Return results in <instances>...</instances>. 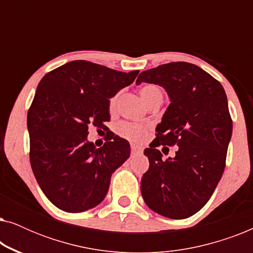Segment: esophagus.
Returning <instances> with one entry per match:
<instances>
[{
  "instance_id": "esophagus-1",
  "label": "esophagus",
  "mask_w": 253,
  "mask_h": 253,
  "mask_svg": "<svg viewBox=\"0 0 253 253\" xmlns=\"http://www.w3.org/2000/svg\"><path fill=\"white\" fill-rule=\"evenodd\" d=\"M141 151H143V148H141L140 146H137V145H131V153L132 154L141 153Z\"/></svg>"
}]
</instances>
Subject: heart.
Returning <instances> with one entry per match:
<instances>
[{"instance_id": "1", "label": "heart", "mask_w": 253, "mask_h": 253, "mask_svg": "<svg viewBox=\"0 0 253 253\" xmlns=\"http://www.w3.org/2000/svg\"><path fill=\"white\" fill-rule=\"evenodd\" d=\"M141 99L144 100V102L148 105V103L154 101V100H162L164 99V92L161 91V88L159 86L154 84H146L141 86L139 89ZM117 101V94L114 95L109 100V107L114 108ZM120 136L123 138H126L133 143H140L143 141L147 136L148 132V126H141V124H136L131 122H123L121 123L119 127H117Z\"/></svg>"}]
</instances>
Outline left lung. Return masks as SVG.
I'll return each mask as SVG.
<instances>
[{
	"instance_id": "1",
	"label": "left lung",
	"mask_w": 253,
	"mask_h": 253,
	"mask_svg": "<svg viewBox=\"0 0 253 253\" xmlns=\"http://www.w3.org/2000/svg\"><path fill=\"white\" fill-rule=\"evenodd\" d=\"M143 82L162 86L171 102L144 151L150 168L141 178V195L160 215L186 219L209 202L226 167L233 132L226 92L219 81L188 62L143 71L136 84ZM160 146H177L175 157L162 161Z\"/></svg>"
}]
</instances>
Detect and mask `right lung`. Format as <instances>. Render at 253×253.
Listing matches in <instances>:
<instances>
[{"mask_svg": "<svg viewBox=\"0 0 253 253\" xmlns=\"http://www.w3.org/2000/svg\"><path fill=\"white\" fill-rule=\"evenodd\" d=\"M139 71L121 72L88 61H71L43 76L27 113L30 162L44 196L69 213L105 199L110 176L130 157V145L108 131L109 99ZM107 131L95 149L88 127Z\"/></svg>", "mask_w": 253, "mask_h": 253, "instance_id": "add662e5", "label": "right lung"}]
</instances>
